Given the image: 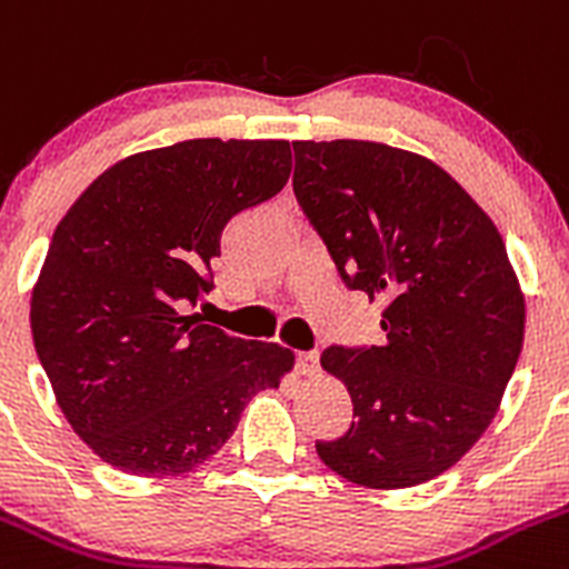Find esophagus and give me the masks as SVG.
<instances>
[{
  "mask_svg": "<svg viewBox=\"0 0 569 569\" xmlns=\"http://www.w3.org/2000/svg\"><path fill=\"white\" fill-rule=\"evenodd\" d=\"M297 370H300L302 376L320 373V353H317V350H306V353H297Z\"/></svg>",
  "mask_w": 569,
  "mask_h": 569,
  "instance_id": "1",
  "label": "esophagus"
}]
</instances>
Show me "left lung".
Wrapping results in <instances>:
<instances>
[{
  "label": "left lung",
  "instance_id": "obj_1",
  "mask_svg": "<svg viewBox=\"0 0 569 569\" xmlns=\"http://www.w3.org/2000/svg\"><path fill=\"white\" fill-rule=\"evenodd\" d=\"M295 159L297 201L342 280L385 302V342L322 353L357 421L317 455L357 486H421L480 440L517 368L525 295L506 241L421 153L302 140Z\"/></svg>",
  "mask_w": 569,
  "mask_h": 569
}]
</instances>
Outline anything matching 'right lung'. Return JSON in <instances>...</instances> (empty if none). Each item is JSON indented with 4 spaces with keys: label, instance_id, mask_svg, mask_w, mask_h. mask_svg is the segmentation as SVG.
<instances>
[{
    "label": "right lung",
    "instance_id": "1",
    "mask_svg": "<svg viewBox=\"0 0 569 569\" xmlns=\"http://www.w3.org/2000/svg\"><path fill=\"white\" fill-rule=\"evenodd\" d=\"M289 173L286 140H184L114 162L58 221L30 328L58 407L100 460L184 475L230 440L254 392L291 373L283 345L182 315L212 289L232 216Z\"/></svg>",
    "mask_w": 569,
    "mask_h": 569
}]
</instances>
